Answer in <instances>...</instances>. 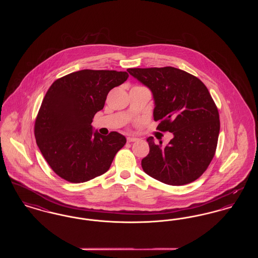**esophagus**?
Listing matches in <instances>:
<instances>
[{"label": "esophagus", "instance_id": "esophagus-1", "mask_svg": "<svg viewBox=\"0 0 258 258\" xmlns=\"http://www.w3.org/2000/svg\"><path fill=\"white\" fill-rule=\"evenodd\" d=\"M139 139L138 138H136V137H127L126 138V141L128 142V143H132V142H136V141H138Z\"/></svg>", "mask_w": 258, "mask_h": 258}]
</instances>
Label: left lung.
Wrapping results in <instances>:
<instances>
[{"mask_svg":"<svg viewBox=\"0 0 258 258\" xmlns=\"http://www.w3.org/2000/svg\"><path fill=\"white\" fill-rule=\"evenodd\" d=\"M127 72L152 91L157 128L174 135L165 147L148 137L150 152L141 161L143 170L171 185L196 181L215 156L221 126L207 87L192 74L172 67Z\"/></svg>","mask_w":258,"mask_h":258,"instance_id":"1","label":"left lung"}]
</instances>
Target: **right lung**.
Instances as JSON below:
<instances>
[{"label":"right lung","mask_w":258,"mask_h":258,"mask_svg":"<svg viewBox=\"0 0 258 258\" xmlns=\"http://www.w3.org/2000/svg\"><path fill=\"white\" fill-rule=\"evenodd\" d=\"M128 74L83 70L57 79L42 100L35 136L52 170L71 183H84L110 167L126 139L117 132L107 136L93 132L96 113L104 106L111 89Z\"/></svg>","instance_id":"1"}]
</instances>
